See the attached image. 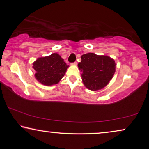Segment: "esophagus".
I'll return each instance as SVG.
<instances>
[{"instance_id":"obj_1","label":"esophagus","mask_w":149,"mask_h":149,"mask_svg":"<svg viewBox=\"0 0 149 149\" xmlns=\"http://www.w3.org/2000/svg\"><path fill=\"white\" fill-rule=\"evenodd\" d=\"M72 65H74V66H76L77 65V62H74V63H73L71 64Z\"/></svg>"}]
</instances>
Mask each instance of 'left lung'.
<instances>
[{"label": "left lung", "mask_w": 149, "mask_h": 149, "mask_svg": "<svg viewBox=\"0 0 149 149\" xmlns=\"http://www.w3.org/2000/svg\"><path fill=\"white\" fill-rule=\"evenodd\" d=\"M83 83L89 90L96 91L104 88L112 79L115 72L114 59L106 55L89 53L81 56L78 64Z\"/></svg>", "instance_id": "8db88e82"}]
</instances>
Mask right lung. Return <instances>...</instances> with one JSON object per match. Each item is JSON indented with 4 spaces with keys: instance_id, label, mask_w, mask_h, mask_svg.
Masks as SVG:
<instances>
[{
    "instance_id": "1",
    "label": "right lung",
    "mask_w": 149,
    "mask_h": 149,
    "mask_svg": "<svg viewBox=\"0 0 149 149\" xmlns=\"http://www.w3.org/2000/svg\"><path fill=\"white\" fill-rule=\"evenodd\" d=\"M36 71L35 77L38 81L46 86L57 84L65 74L69 66L57 53L40 57L33 63Z\"/></svg>"
}]
</instances>
